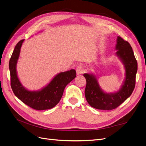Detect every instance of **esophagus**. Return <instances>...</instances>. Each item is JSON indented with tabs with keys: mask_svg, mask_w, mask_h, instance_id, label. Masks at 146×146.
<instances>
[{
	"mask_svg": "<svg viewBox=\"0 0 146 146\" xmlns=\"http://www.w3.org/2000/svg\"><path fill=\"white\" fill-rule=\"evenodd\" d=\"M85 72V69L84 66H81V65H79L76 67V73L78 74H83Z\"/></svg>",
	"mask_w": 146,
	"mask_h": 146,
	"instance_id": "34e87169",
	"label": "esophagus"
}]
</instances>
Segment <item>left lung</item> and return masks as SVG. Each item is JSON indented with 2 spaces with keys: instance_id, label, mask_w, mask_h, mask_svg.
<instances>
[{
  "instance_id": "obj_1",
  "label": "left lung",
  "mask_w": 146,
  "mask_h": 146,
  "mask_svg": "<svg viewBox=\"0 0 146 146\" xmlns=\"http://www.w3.org/2000/svg\"><path fill=\"white\" fill-rule=\"evenodd\" d=\"M115 55L120 59L125 70V77L120 88L114 93H106L102 90L96 75L84 73L87 80L85 98L94 108L111 110L123 103L132 94L135 85L138 64L130 44L120 36H117Z\"/></svg>"
}]
</instances>
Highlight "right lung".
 Wrapping results in <instances>:
<instances>
[{
    "label": "right lung",
    "instance_id": "obj_1",
    "mask_svg": "<svg viewBox=\"0 0 146 146\" xmlns=\"http://www.w3.org/2000/svg\"><path fill=\"white\" fill-rule=\"evenodd\" d=\"M24 40H21L16 44L9 62L12 90L17 98L32 108L51 109L60 101L66 85L76 78V70L72 69L58 73L49 83L39 90L30 91L26 88L20 82L17 72V64Z\"/></svg>",
    "mask_w": 146,
    "mask_h": 146
}]
</instances>
